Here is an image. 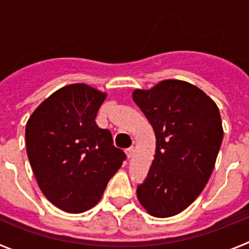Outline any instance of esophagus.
I'll return each mask as SVG.
<instances>
[{"mask_svg": "<svg viewBox=\"0 0 249 249\" xmlns=\"http://www.w3.org/2000/svg\"><path fill=\"white\" fill-rule=\"evenodd\" d=\"M132 153H133V147H131V148L126 149V156H127V158H128V160L132 157Z\"/></svg>", "mask_w": 249, "mask_h": 249, "instance_id": "34e87169", "label": "esophagus"}]
</instances>
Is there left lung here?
<instances>
[{"label":"left lung","mask_w":249,"mask_h":249,"mask_svg":"<svg viewBox=\"0 0 249 249\" xmlns=\"http://www.w3.org/2000/svg\"><path fill=\"white\" fill-rule=\"evenodd\" d=\"M132 98L156 135V155L137 198L153 217L181 213L210 179L223 140L214 101L192 83L160 81Z\"/></svg>","instance_id":"8db88e82"}]
</instances>
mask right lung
I'll use <instances>...</instances> for the list:
<instances>
[{"mask_svg":"<svg viewBox=\"0 0 249 249\" xmlns=\"http://www.w3.org/2000/svg\"><path fill=\"white\" fill-rule=\"evenodd\" d=\"M107 93L86 83L57 89L31 114L26 148L38 187L59 210L82 213L100 202L126 155L96 123Z\"/></svg>","mask_w":249,"mask_h":249,"instance_id":"right-lung-1","label":"right lung"}]
</instances>
